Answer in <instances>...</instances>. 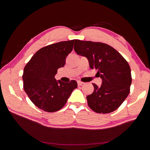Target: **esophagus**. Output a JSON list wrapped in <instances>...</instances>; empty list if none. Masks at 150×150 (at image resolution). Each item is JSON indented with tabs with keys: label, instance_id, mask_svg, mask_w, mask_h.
I'll return each mask as SVG.
<instances>
[{
	"label": "esophagus",
	"instance_id": "esophagus-1",
	"mask_svg": "<svg viewBox=\"0 0 150 150\" xmlns=\"http://www.w3.org/2000/svg\"><path fill=\"white\" fill-rule=\"evenodd\" d=\"M77 83H78V86H82L83 84H84V83H83V82H82V81H78Z\"/></svg>",
	"mask_w": 150,
	"mask_h": 150
}]
</instances>
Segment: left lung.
I'll return each mask as SVG.
<instances>
[{
  "label": "left lung",
  "mask_w": 150,
  "mask_h": 150,
  "mask_svg": "<svg viewBox=\"0 0 150 150\" xmlns=\"http://www.w3.org/2000/svg\"><path fill=\"white\" fill-rule=\"evenodd\" d=\"M74 50L88 58L90 67L97 69L96 75L102 79L100 87L93 84V92L86 97L88 106L100 114L114 111L130 92L132 78L128 62L113 47L102 42L75 39Z\"/></svg>",
  "instance_id": "left-lung-1"
}]
</instances>
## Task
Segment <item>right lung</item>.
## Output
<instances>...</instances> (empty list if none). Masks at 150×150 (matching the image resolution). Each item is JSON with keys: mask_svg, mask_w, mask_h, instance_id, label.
Segmentation results:
<instances>
[{"mask_svg": "<svg viewBox=\"0 0 150 150\" xmlns=\"http://www.w3.org/2000/svg\"><path fill=\"white\" fill-rule=\"evenodd\" d=\"M75 40L42 47L35 53L23 69V89L33 104L44 111H59L77 88L75 80L65 83L54 78L57 70L65 65L66 58L72 51Z\"/></svg>", "mask_w": 150, "mask_h": 150, "instance_id": "1", "label": "right lung"}]
</instances>
